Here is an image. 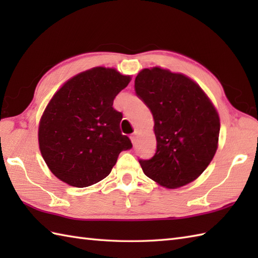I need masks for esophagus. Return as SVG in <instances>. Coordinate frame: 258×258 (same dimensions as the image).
I'll use <instances>...</instances> for the list:
<instances>
[{"label":"esophagus","instance_id":"1","mask_svg":"<svg viewBox=\"0 0 258 258\" xmlns=\"http://www.w3.org/2000/svg\"><path fill=\"white\" fill-rule=\"evenodd\" d=\"M130 139H131V141H132L133 145H135V144H136V135H135V134H132V135L130 136Z\"/></svg>","mask_w":258,"mask_h":258}]
</instances>
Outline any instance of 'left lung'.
Here are the masks:
<instances>
[{"label": "left lung", "instance_id": "1", "mask_svg": "<svg viewBox=\"0 0 258 258\" xmlns=\"http://www.w3.org/2000/svg\"><path fill=\"white\" fill-rule=\"evenodd\" d=\"M134 87L151 109L157 142L154 156L139 161L144 174L167 188L193 182L217 150L216 108L193 80L161 68L142 70Z\"/></svg>", "mask_w": 258, "mask_h": 258}]
</instances>
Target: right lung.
Wrapping results in <instances>:
<instances>
[{
    "label": "right lung",
    "mask_w": 258,
    "mask_h": 258,
    "mask_svg": "<svg viewBox=\"0 0 258 258\" xmlns=\"http://www.w3.org/2000/svg\"><path fill=\"white\" fill-rule=\"evenodd\" d=\"M130 81L115 69L100 67L75 75L54 94L40 120L38 145L58 179L91 186L111 173L120 152L132 149L119 128L123 115L113 107Z\"/></svg>",
    "instance_id": "right-lung-1"
}]
</instances>
